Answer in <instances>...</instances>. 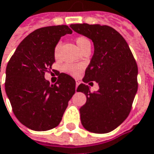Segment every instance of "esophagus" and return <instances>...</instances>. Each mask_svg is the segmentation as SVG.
Listing matches in <instances>:
<instances>
[{
	"label": "esophagus",
	"mask_w": 154,
	"mask_h": 154,
	"mask_svg": "<svg viewBox=\"0 0 154 154\" xmlns=\"http://www.w3.org/2000/svg\"><path fill=\"white\" fill-rule=\"evenodd\" d=\"M80 85V81H78V80H76L75 81V89L77 90V88H78V86Z\"/></svg>",
	"instance_id": "obj_1"
}]
</instances>
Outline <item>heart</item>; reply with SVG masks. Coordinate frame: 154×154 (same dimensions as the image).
<instances>
[{"instance_id": "heart-1", "label": "heart", "mask_w": 154, "mask_h": 154, "mask_svg": "<svg viewBox=\"0 0 154 154\" xmlns=\"http://www.w3.org/2000/svg\"><path fill=\"white\" fill-rule=\"evenodd\" d=\"M75 42H76L78 48H80V50H81L83 48H85L87 46L91 45L90 41L87 37H84V36H80V37L76 38ZM60 46V43H58L57 45L55 46V48H54V57L56 59L59 56ZM81 68H82V66L80 64H66L63 66V70L65 71L66 73H69V74L73 75V76H76V75H78L79 73H81Z\"/></svg>"}]
</instances>
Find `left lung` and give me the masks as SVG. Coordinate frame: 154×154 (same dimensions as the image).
Here are the masks:
<instances>
[{
  "instance_id": "obj_1",
  "label": "left lung",
  "mask_w": 154,
  "mask_h": 154,
  "mask_svg": "<svg viewBox=\"0 0 154 154\" xmlns=\"http://www.w3.org/2000/svg\"><path fill=\"white\" fill-rule=\"evenodd\" d=\"M70 27L94 42V53L82 81H96L100 88L91 93L88 85L78 87L77 92L87 96L80 108L81 124L92 133H109L130 113L138 90L137 63L127 42L114 28L87 23Z\"/></svg>"
}]
</instances>
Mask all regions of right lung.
Returning <instances> with one entry per match:
<instances>
[{
    "mask_svg": "<svg viewBox=\"0 0 154 154\" xmlns=\"http://www.w3.org/2000/svg\"><path fill=\"white\" fill-rule=\"evenodd\" d=\"M66 25L36 29L20 43L6 68L5 90L20 123L35 131L57 127L75 93V81L66 73L50 85L44 77L52 68L54 48L61 36L72 34Z\"/></svg>",
    "mask_w": 154,
    "mask_h": 154,
    "instance_id": "right-lung-1",
    "label": "right lung"
}]
</instances>
